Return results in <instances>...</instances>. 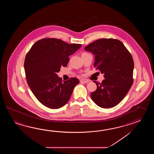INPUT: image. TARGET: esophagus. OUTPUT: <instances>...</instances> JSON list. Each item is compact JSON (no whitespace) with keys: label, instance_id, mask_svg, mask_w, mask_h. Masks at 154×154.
<instances>
[{"label":"esophagus","instance_id":"esophagus-1","mask_svg":"<svg viewBox=\"0 0 154 154\" xmlns=\"http://www.w3.org/2000/svg\"><path fill=\"white\" fill-rule=\"evenodd\" d=\"M88 82L89 81H88V80L85 79H82L80 80V82H83V83H86V82Z\"/></svg>","mask_w":154,"mask_h":154}]
</instances>
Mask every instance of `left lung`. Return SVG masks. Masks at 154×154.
<instances>
[{
    "label": "left lung",
    "mask_w": 154,
    "mask_h": 154,
    "mask_svg": "<svg viewBox=\"0 0 154 154\" xmlns=\"http://www.w3.org/2000/svg\"><path fill=\"white\" fill-rule=\"evenodd\" d=\"M85 50L95 55L94 67L105 78L101 83L93 81L97 89L91 94L92 100L102 108L115 107L125 98L133 83L132 56L121 41L113 38L97 39Z\"/></svg>",
    "instance_id": "8db88e82"
}]
</instances>
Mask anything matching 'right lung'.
Instances as JSON below:
<instances>
[{
    "label": "right lung",
    "mask_w": 154,
    "mask_h": 154,
    "mask_svg": "<svg viewBox=\"0 0 154 154\" xmlns=\"http://www.w3.org/2000/svg\"><path fill=\"white\" fill-rule=\"evenodd\" d=\"M82 46L57 38H46L35 43L27 53L24 62L27 82L42 105L57 109L68 102L79 80L71 78L62 82L57 73L62 66H67L69 56Z\"/></svg>",
    "instance_id": "add662e5"
}]
</instances>
